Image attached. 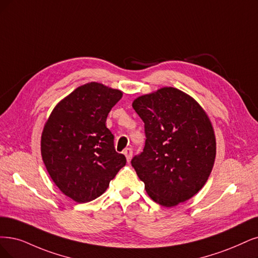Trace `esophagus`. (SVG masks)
I'll return each instance as SVG.
<instances>
[{
	"instance_id": "1",
	"label": "esophagus",
	"mask_w": 258,
	"mask_h": 258,
	"mask_svg": "<svg viewBox=\"0 0 258 258\" xmlns=\"http://www.w3.org/2000/svg\"><path fill=\"white\" fill-rule=\"evenodd\" d=\"M123 154H124V155H125V157H126L127 161H130V160L132 159V156H133V150H132L131 148H126L125 150H124V152H123Z\"/></svg>"
}]
</instances>
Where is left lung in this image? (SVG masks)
<instances>
[{
  "label": "left lung",
  "instance_id": "obj_1",
  "mask_svg": "<svg viewBox=\"0 0 258 258\" xmlns=\"http://www.w3.org/2000/svg\"><path fill=\"white\" fill-rule=\"evenodd\" d=\"M133 108L145 123L147 139L131 164L148 195L166 207L187 201L204 186L215 163L216 139L207 114L172 87L139 97Z\"/></svg>",
  "mask_w": 258,
  "mask_h": 258
}]
</instances>
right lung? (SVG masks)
<instances>
[{
	"label": "right lung",
	"mask_w": 258,
	"mask_h": 258,
	"mask_svg": "<svg viewBox=\"0 0 258 258\" xmlns=\"http://www.w3.org/2000/svg\"><path fill=\"white\" fill-rule=\"evenodd\" d=\"M121 98L119 90L86 84L57 104L45 123L43 163L56 186L75 202H90L103 195L126 164L105 124Z\"/></svg>",
	"instance_id": "add662e5"
}]
</instances>
